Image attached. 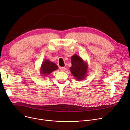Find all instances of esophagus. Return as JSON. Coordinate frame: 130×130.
<instances>
[{
    "label": "esophagus",
    "mask_w": 130,
    "mask_h": 130,
    "mask_svg": "<svg viewBox=\"0 0 130 130\" xmlns=\"http://www.w3.org/2000/svg\"><path fill=\"white\" fill-rule=\"evenodd\" d=\"M60 70L61 71H62V72H64V71H65V70H66V68H65V67H62V68H60Z\"/></svg>",
    "instance_id": "esophagus-1"
}]
</instances>
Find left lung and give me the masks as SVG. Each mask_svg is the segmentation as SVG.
I'll return each mask as SVG.
<instances>
[{"label": "left lung", "instance_id": "obj_1", "mask_svg": "<svg viewBox=\"0 0 130 130\" xmlns=\"http://www.w3.org/2000/svg\"><path fill=\"white\" fill-rule=\"evenodd\" d=\"M72 66L70 68L71 73L78 80H82L87 72L88 67L82 58L76 55L71 58Z\"/></svg>", "mask_w": 130, "mask_h": 130}]
</instances>
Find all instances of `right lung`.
I'll return each instance as SVG.
<instances>
[{
  "label": "right lung",
  "mask_w": 130,
  "mask_h": 130,
  "mask_svg": "<svg viewBox=\"0 0 130 130\" xmlns=\"http://www.w3.org/2000/svg\"><path fill=\"white\" fill-rule=\"evenodd\" d=\"M41 73L46 75L49 74L52 72L58 69V66L54 62H51L49 60H45L41 65Z\"/></svg>",
  "instance_id": "add662e5"
}]
</instances>
